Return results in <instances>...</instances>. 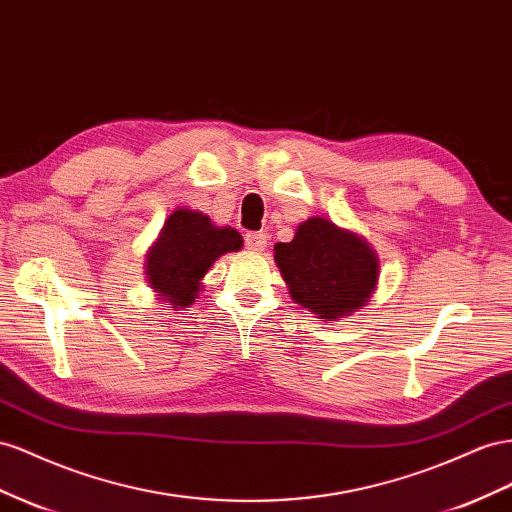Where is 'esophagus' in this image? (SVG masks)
<instances>
[{"label":"esophagus","instance_id":"obj_1","mask_svg":"<svg viewBox=\"0 0 512 512\" xmlns=\"http://www.w3.org/2000/svg\"><path fill=\"white\" fill-rule=\"evenodd\" d=\"M267 232H247L245 234V247L252 252H262L267 247Z\"/></svg>","mask_w":512,"mask_h":512}]
</instances>
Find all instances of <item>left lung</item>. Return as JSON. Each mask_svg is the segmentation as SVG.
I'll use <instances>...</instances> for the list:
<instances>
[{"mask_svg": "<svg viewBox=\"0 0 512 512\" xmlns=\"http://www.w3.org/2000/svg\"><path fill=\"white\" fill-rule=\"evenodd\" d=\"M273 250L290 297L319 319H340L362 308L379 278L375 252L323 217H310L293 241Z\"/></svg>", "mask_w": 512, "mask_h": 512, "instance_id": "1", "label": "left lung"}]
</instances>
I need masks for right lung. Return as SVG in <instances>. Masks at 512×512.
Listing matches in <instances>:
<instances>
[{
    "label": "right lung",
    "instance_id": "obj_1",
    "mask_svg": "<svg viewBox=\"0 0 512 512\" xmlns=\"http://www.w3.org/2000/svg\"><path fill=\"white\" fill-rule=\"evenodd\" d=\"M234 228H215L211 219L187 209L174 211L163 224L146 260L148 282L174 308H187L198 297L200 280L226 252L241 250Z\"/></svg>",
    "mask_w": 512,
    "mask_h": 512
}]
</instances>
